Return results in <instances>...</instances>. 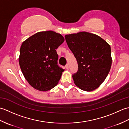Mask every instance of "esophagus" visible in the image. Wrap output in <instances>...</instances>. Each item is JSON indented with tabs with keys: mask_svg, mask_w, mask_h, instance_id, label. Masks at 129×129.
I'll list each match as a JSON object with an SVG mask.
<instances>
[{
	"mask_svg": "<svg viewBox=\"0 0 129 129\" xmlns=\"http://www.w3.org/2000/svg\"><path fill=\"white\" fill-rule=\"evenodd\" d=\"M65 69H69V64H66V65L65 66Z\"/></svg>",
	"mask_w": 129,
	"mask_h": 129,
	"instance_id": "esophagus-1",
	"label": "esophagus"
}]
</instances>
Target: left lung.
<instances>
[{
    "label": "left lung",
    "mask_w": 129,
    "mask_h": 129,
    "mask_svg": "<svg viewBox=\"0 0 129 129\" xmlns=\"http://www.w3.org/2000/svg\"><path fill=\"white\" fill-rule=\"evenodd\" d=\"M65 38L78 62V71L73 75L75 84L86 91L97 89L110 72V45L98 35L85 31L66 35Z\"/></svg>",
    "instance_id": "1"
}]
</instances>
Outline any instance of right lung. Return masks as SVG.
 Here are the masks:
<instances>
[{
	"mask_svg": "<svg viewBox=\"0 0 129 129\" xmlns=\"http://www.w3.org/2000/svg\"><path fill=\"white\" fill-rule=\"evenodd\" d=\"M53 31L38 32L22 43L19 63L25 79L35 89L46 91L58 83L64 69L57 64L56 49L64 42Z\"/></svg>",
	"mask_w": 129,
	"mask_h": 129,
	"instance_id": "add662e5",
	"label": "right lung"
}]
</instances>
